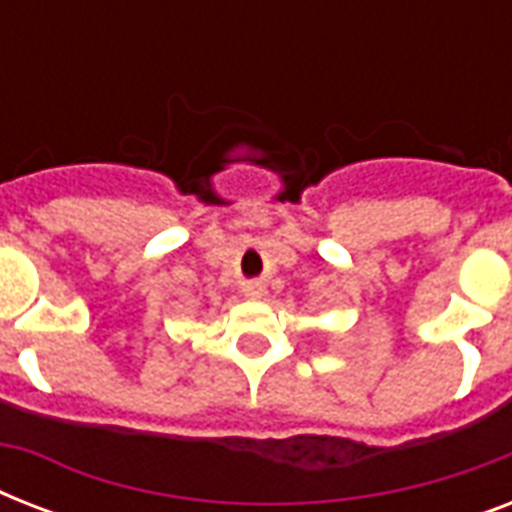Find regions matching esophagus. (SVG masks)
I'll return each mask as SVG.
<instances>
[{
	"instance_id": "1",
	"label": "esophagus",
	"mask_w": 512,
	"mask_h": 512,
	"mask_svg": "<svg viewBox=\"0 0 512 512\" xmlns=\"http://www.w3.org/2000/svg\"><path fill=\"white\" fill-rule=\"evenodd\" d=\"M244 297H249V300H260V297H265V287L260 281H249V284H244Z\"/></svg>"
}]
</instances>
